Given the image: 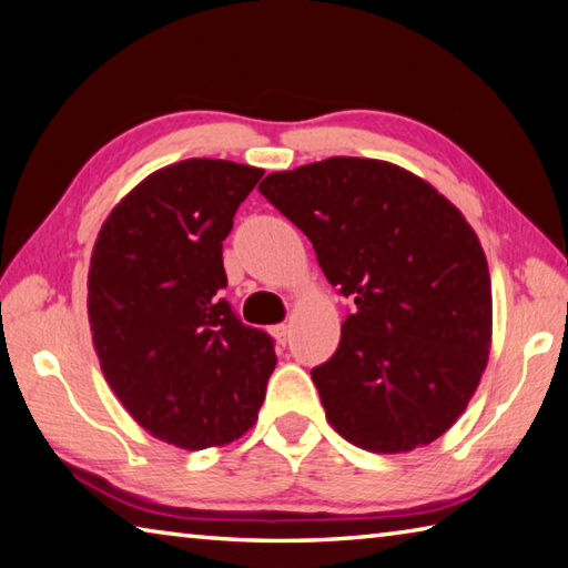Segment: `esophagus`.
Returning <instances> with one entry per match:
<instances>
[{
    "instance_id": "esophagus-1",
    "label": "esophagus",
    "mask_w": 568,
    "mask_h": 568,
    "mask_svg": "<svg viewBox=\"0 0 568 568\" xmlns=\"http://www.w3.org/2000/svg\"><path fill=\"white\" fill-rule=\"evenodd\" d=\"M271 333H273V337L277 339V343L285 345V343H287V335H291V325H285V323H281V325H273V327H271Z\"/></svg>"
}]
</instances>
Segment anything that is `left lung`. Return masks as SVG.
<instances>
[{
	"label": "left lung",
	"instance_id": "obj_1",
	"mask_svg": "<svg viewBox=\"0 0 568 568\" xmlns=\"http://www.w3.org/2000/svg\"><path fill=\"white\" fill-rule=\"evenodd\" d=\"M257 191L355 301L335 355L311 373L329 425L383 455L445 435L491 345V281L471 225L427 181L373 159L277 171Z\"/></svg>",
	"mask_w": 568,
	"mask_h": 568
}]
</instances>
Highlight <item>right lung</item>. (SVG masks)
<instances>
[{
  "label": "right lung",
  "mask_w": 568,
  "mask_h": 568,
  "mask_svg": "<svg viewBox=\"0 0 568 568\" xmlns=\"http://www.w3.org/2000/svg\"><path fill=\"white\" fill-rule=\"evenodd\" d=\"M261 176L221 159L151 173L91 253L87 305L106 383L143 429L181 449L253 427L277 363L273 337L221 297L223 241Z\"/></svg>",
  "instance_id": "add662e5"
}]
</instances>
